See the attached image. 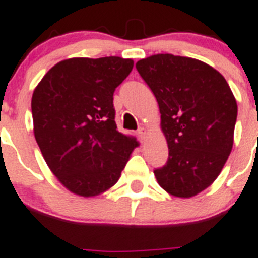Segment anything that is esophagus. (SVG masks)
Wrapping results in <instances>:
<instances>
[{"mask_svg":"<svg viewBox=\"0 0 258 258\" xmlns=\"http://www.w3.org/2000/svg\"><path fill=\"white\" fill-rule=\"evenodd\" d=\"M136 134H138V138H139L140 142H143V140H144V136H146V130L140 127V128L136 131Z\"/></svg>","mask_w":258,"mask_h":258,"instance_id":"34e87169","label":"esophagus"}]
</instances>
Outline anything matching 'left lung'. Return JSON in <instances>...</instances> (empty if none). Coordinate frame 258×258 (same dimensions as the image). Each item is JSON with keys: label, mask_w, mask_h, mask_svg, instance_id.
I'll return each mask as SVG.
<instances>
[{"label": "left lung", "mask_w": 258, "mask_h": 258, "mask_svg": "<svg viewBox=\"0 0 258 258\" xmlns=\"http://www.w3.org/2000/svg\"><path fill=\"white\" fill-rule=\"evenodd\" d=\"M155 94L169 157L155 169L162 189L190 198L219 176L233 146L237 105L226 79L206 62L170 53L136 62Z\"/></svg>", "instance_id": "8db88e82"}]
</instances>
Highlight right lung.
Listing matches in <instances>:
<instances>
[{"mask_svg":"<svg viewBox=\"0 0 258 258\" xmlns=\"http://www.w3.org/2000/svg\"><path fill=\"white\" fill-rule=\"evenodd\" d=\"M134 61L116 56L62 60L31 99L34 134L47 165L69 191L94 197L118 182L139 142L119 133L112 96Z\"/></svg>","mask_w":258,"mask_h":258,"instance_id":"obj_1","label":"right lung"}]
</instances>
